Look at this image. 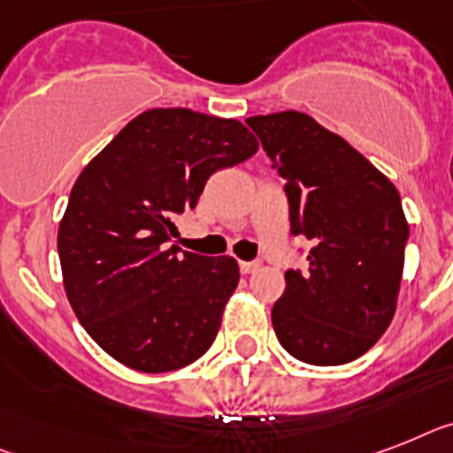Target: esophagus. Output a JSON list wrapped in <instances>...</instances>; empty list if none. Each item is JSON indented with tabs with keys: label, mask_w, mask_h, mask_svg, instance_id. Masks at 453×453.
Here are the masks:
<instances>
[{
	"label": "esophagus",
	"mask_w": 453,
	"mask_h": 453,
	"mask_svg": "<svg viewBox=\"0 0 453 453\" xmlns=\"http://www.w3.org/2000/svg\"><path fill=\"white\" fill-rule=\"evenodd\" d=\"M261 261H241V273L242 275H250V273L259 271Z\"/></svg>",
	"instance_id": "34e87169"
}]
</instances>
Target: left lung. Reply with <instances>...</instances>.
I'll list each match as a JSON object with an SVG mask.
<instances>
[{
  "instance_id": "left-lung-1",
  "label": "left lung",
  "mask_w": 453,
  "mask_h": 453,
  "mask_svg": "<svg viewBox=\"0 0 453 453\" xmlns=\"http://www.w3.org/2000/svg\"><path fill=\"white\" fill-rule=\"evenodd\" d=\"M285 180L291 234L312 241L273 305L280 345L310 365L349 364L388 328L410 235L401 194L345 138L298 111L245 119Z\"/></svg>"
}]
</instances>
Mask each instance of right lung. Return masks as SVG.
Segmentation results:
<instances>
[{
    "instance_id": "add662e5",
    "label": "right lung",
    "mask_w": 453,
    "mask_h": 453,
    "mask_svg": "<svg viewBox=\"0 0 453 453\" xmlns=\"http://www.w3.org/2000/svg\"><path fill=\"white\" fill-rule=\"evenodd\" d=\"M257 150L238 119L152 108L78 175L59 222L62 278L78 321L115 361L168 372L208 352L238 264L168 242L205 180Z\"/></svg>"
}]
</instances>
